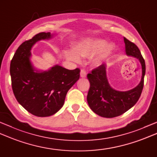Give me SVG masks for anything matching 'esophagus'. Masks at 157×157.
Returning a JSON list of instances; mask_svg holds the SVG:
<instances>
[{
  "label": "esophagus",
  "mask_w": 157,
  "mask_h": 157,
  "mask_svg": "<svg viewBox=\"0 0 157 157\" xmlns=\"http://www.w3.org/2000/svg\"><path fill=\"white\" fill-rule=\"evenodd\" d=\"M80 76L81 78H86V72L84 69H82L80 71Z\"/></svg>",
  "instance_id": "obj_1"
}]
</instances>
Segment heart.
Segmentation results:
<instances>
[{
    "label": "heart",
    "mask_w": 157,
    "mask_h": 157,
    "mask_svg": "<svg viewBox=\"0 0 157 157\" xmlns=\"http://www.w3.org/2000/svg\"><path fill=\"white\" fill-rule=\"evenodd\" d=\"M113 45L112 43L105 44V41L98 38H85L73 46V50H66L64 56L67 60L78 63L82 57H90L95 54L93 58L94 66L101 65L104 60L111 54Z\"/></svg>",
    "instance_id": "obj_1"
}]
</instances>
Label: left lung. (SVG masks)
I'll list each match as a JSON object with an SVG mask.
<instances>
[{
    "label": "left lung",
    "instance_id": "obj_1",
    "mask_svg": "<svg viewBox=\"0 0 157 157\" xmlns=\"http://www.w3.org/2000/svg\"><path fill=\"white\" fill-rule=\"evenodd\" d=\"M125 52L127 56L140 60L142 65V78L136 87L127 91H118L110 86L106 74V64H101L88 73L87 78L90 87L87 95L89 107L101 117L113 118L122 115L139 100L144 86L146 73L145 61L137 46L124 37Z\"/></svg>",
    "mask_w": 157,
    "mask_h": 157
}]
</instances>
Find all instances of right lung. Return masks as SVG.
Listing matches in <instances>:
<instances>
[{
	"instance_id": "obj_1",
	"label": "right lung",
	"mask_w": 157,
	"mask_h": 157,
	"mask_svg": "<svg viewBox=\"0 0 157 157\" xmlns=\"http://www.w3.org/2000/svg\"><path fill=\"white\" fill-rule=\"evenodd\" d=\"M54 35L40 33L22 43L10 64L13 94L20 105L39 117L54 115L62 108L67 92L79 78L80 70H69L58 64L48 71L34 67L30 58L36 42L50 39Z\"/></svg>"
}]
</instances>
